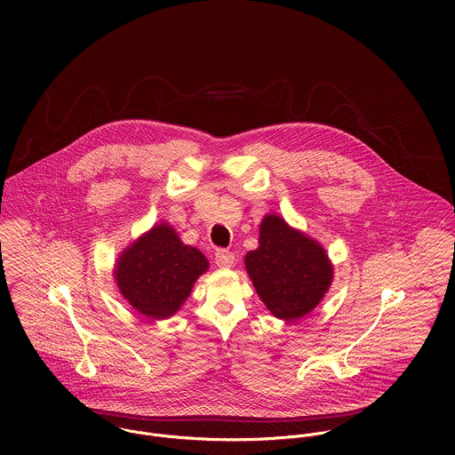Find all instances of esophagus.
Returning <instances> with one entry per match:
<instances>
[{
    "instance_id": "obj_1",
    "label": "esophagus",
    "mask_w": 455,
    "mask_h": 455,
    "mask_svg": "<svg viewBox=\"0 0 455 455\" xmlns=\"http://www.w3.org/2000/svg\"><path fill=\"white\" fill-rule=\"evenodd\" d=\"M215 262L219 267H231L235 262V254L229 251H217L215 252Z\"/></svg>"
}]
</instances>
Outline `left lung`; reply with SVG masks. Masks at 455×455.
Segmentation results:
<instances>
[{
    "mask_svg": "<svg viewBox=\"0 0 455 455\" xmlns=\"http://www.w3.org/2000/svg\"><path fill=\"white\" fill-rule=\"evenodd\" d=\"M245 269L264 307L285 323L308 315L334 276L324 247L278 213H266L260 220L259 247L245 254Z\"/></svg>",
    "mask_w": 455,
    "mask_h": 455,
    "instance_id": "8db88e82",
    "label": "left lung"
}]
</instances>
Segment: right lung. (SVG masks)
I'll return each mask as SVG.
<instances>
[{"label": "right lung", "instance_id": "right-lung-1", "mask_svg": "<svg viewBox=\"0 0 455 455\" xmlns=\"http://www.w3.org/2000/svg\"><path fill=\"white\" fill-rule=\"evenodd\" d=\"M201 251L186 245L170 222L161 220L119 254L114 278L131 307L150 321L175 315L208 271Z\"/></svg>", "mask_w": 455, "mask_h": 455}]
</instances>
